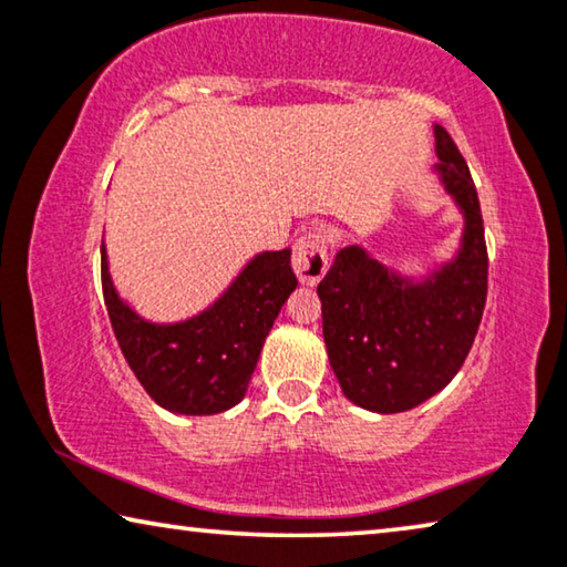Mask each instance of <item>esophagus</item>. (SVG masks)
I'll use <instances>...</instances> for the list:
<instances>
[{
  "label": "esophagus",
  "mask_w": 567,
  "mask_h": 567,
  "mask_svg": "<svg viewBox=\"0 0 567 567\" xmlns=\"http://www.w3.org/2000/svg\"><path fill=\"white\" fill-rule=\"evenodd\" d=\"M291 266L301 284H319L329 268V248L321 230H307L293 243Z\"/></svg>",
  "instance_id": "1"
}]
</instances>
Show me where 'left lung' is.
Returning <instances> with one entry per match:
<instances>
[{"instance_id":"8db88e82","label":"left lung","mask_w":567,"mask_h":567,"mask_svg":"<svg viewBox=\"0 0 567 567\" xmlns=\"http://www.w3.org/2000/svg\"><path fill=\"white\" fill-rule=\"evenodd\" d=\"M441 185L464 215L456 256L423 278L400 276L360 246L337 254L321 278L329 364L354 405L403 413L454 380L472 350L486 301L484 220L464 156L433 126Z\"/></svg>"}]
</instances>
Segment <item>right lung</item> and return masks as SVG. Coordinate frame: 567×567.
Listing matches in <instances>:
<instances>
[{"label":"right lung","instance_id":"right-lung-1","mask_svg":"<svg viewBox=\"0 0 567 567\" xmlns=\"http://www.w3.org/2000/svg\"><path fill=\"white\" fill-rule=\"evenodd\" d=\"M101 281L128 368L156 405L179 415H213L240 403L278 311L299 284L289 248L264 250L205 311L154 324L118 296L103 243Z\"/></svg>","mask_w":567,"mask_h":567}]
</instances>
